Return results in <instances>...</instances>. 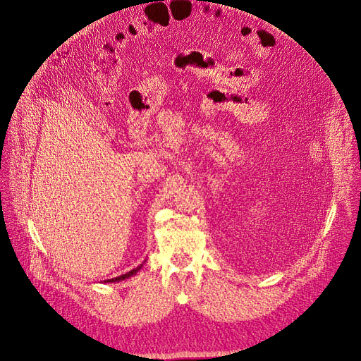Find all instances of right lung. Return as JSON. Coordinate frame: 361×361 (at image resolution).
I'll return each instance as SVG.
<instances>
[{"label": "right lung", "mask_w": 361, "mask_h": 361, "mask_svg": "<svg viewBox=\"0 0 361 361\" xmlns=\"http://www.w3.org/2000/svg\"><path fill=\"white\" fill-rule=\"evenodd\" d=\"M140 268H142V264H140L139 268L133 269V271H130V272H127V274H124V275H120V276H117V278H112V279H106V282H117V281H123V279H126V278H130L131 275H135Z\"/></svg>", "instance_id": "obj_1"}]
</instances>
